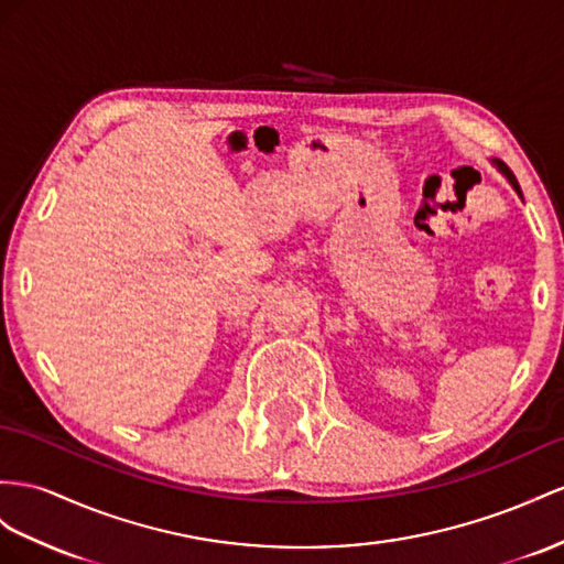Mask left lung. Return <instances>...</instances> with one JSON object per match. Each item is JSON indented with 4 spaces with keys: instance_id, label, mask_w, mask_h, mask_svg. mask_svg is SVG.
Returning a JSON list of instances; mask_svg holds the SVG:
<instances>
[{
    "instance_id": "8db88e82",
    "label": "left lung",
    "mask_w": 564,
    "mask_h": 564,
    "mask_svg": "<svg viewBox=\"0 0 564 564\" xmlns=\"http://www.w3.org/2000/svg\"><path fill=\"white\" fill-rule=\"evenodd\" d=\"M498 169H500V173H505V178H508L510 183H512V187H514V191H517V195L519 197H522V191H519V183H517V178H514V173L508 169V164H502L500 162V159H496V162H494Z\"/></svg>"
}]
</instances>
